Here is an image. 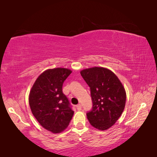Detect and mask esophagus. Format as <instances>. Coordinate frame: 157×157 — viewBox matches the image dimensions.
I'll use <instances>...</instances> for the list:
<instances>
[{"label":"esophagus","mask_w":157,"mask_h":157,"mask_svg":"<svg viewBox=\"0 0 157 157\" xmlns=\"http://www.w3.org/2000/svg\"><path fill=\"white\" fill-rule=\"evenodd\" d=\"M77 109H78V111H80L82 109V105L80 104L77 106Z\"/></svg>","instance_id":"34e87169"}]
</instances>
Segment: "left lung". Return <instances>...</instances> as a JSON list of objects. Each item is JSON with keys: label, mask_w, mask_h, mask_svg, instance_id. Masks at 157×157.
Instances as JSON below:
<instances>
[{"label": "left lung", "mask_w": 157, "mask_h": 157, "mask_svg": "<svg viewBox=\"0 0 157 157\" xmlns=\"http://www.w3.org/2000/svg\"><path fill=\"white\" fill-rule=\"evenodd\" d=\"M80 73L91 90L93 107L86 113L87 118L95 128L108 129L124 110L125 90L118 77L107 68L93 67L84 69Z\"/></svg>", "instance_id": "1"}]
</instances>
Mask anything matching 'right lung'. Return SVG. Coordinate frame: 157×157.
Masks as SVG:
<instances>
[{
    "mask_svg": "<svg viewBox=\"0 0 157 157\" xmlns=\"http://www.w3.org/2000/svg\"><path fill=\"white\" fill-rule=\"evenodd\" d=\"M71 73L64 68L45 71L36 79L30 92L32 113L44 128L54 134L68 127L74 113L62 92L63 82Z\"/></svg>",
    "mask_w": 157,
    "mask_h": 157,
    "instance_id": "add662e5",
    "label": "right lung"
}]
</instances>
